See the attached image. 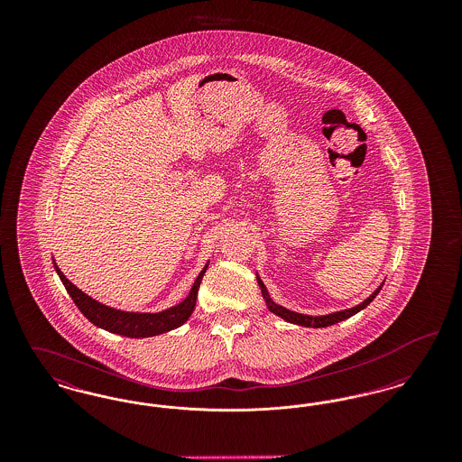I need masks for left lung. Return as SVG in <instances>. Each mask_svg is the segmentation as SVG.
Segmentation results:
<instances>
[{"label": "left lung", "mask_w": 462, "mask_h": 462, "mask_svg": "<svg viewBox=\"0 0 462 462\" xmlns=\"http://www.w3.org/2000/svg\"><path fill=\"white\" fill-rule=\"evenodd\" d=\"M258 284L262 287V292H263L266 307H268V310H270L272 313H275V315L282 317L284 320L291 322V324H298V326H305V328H329L332 324H337V322H341V320H345V319H350L352 315L358 313L360 310H364L367 305H371V301H373L374 298L377 296V292H379V291H381V287H377V289L374 291L373 294H371L364 303H360V305H356V307L350 308V310L336 311V313L322 315V317H311V315H301V313L291 311V310L281 307V305H275V303L270 300V296H268V292H266V289H264L263 282H262V279H260V277H258Z\"/></svg>", "instance_id": "8db88e82"}]
</instances>
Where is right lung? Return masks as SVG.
I'll return each instance as SVG.
<instances>
[{
    "label": "right lung",
    "mask_w": 462,
    "mask_h": 462,
    "mask_svg": "<svg viewBox=\"0 0 462 462\" xmlns=\"http://www.w3.org/2000/svg\"><path fill=\"white\" fill-rule=\"evenodd\" d=\"M53 266H55L62 284L66 286L69 296L72 298L76 307L79 308V311L88 319L91 324L114 332V334L126 336V337H151V336L176 329L181 324H185L196 308L199 286H200L202 275L206 273V268H208V266H204V270L199 273L194 286L190 289L189 296L180 305L164 310L161 313H128V311L114 310V308L106 307V305L95 301L81 289L74 286L59 270L57 264L53 263Z\"/></svg>",
    "instance_id": "obj_1"
}]
</instances>
